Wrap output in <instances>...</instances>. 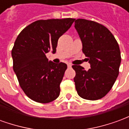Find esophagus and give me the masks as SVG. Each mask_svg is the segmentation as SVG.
Returning <instances> with one entry per match:
<instances>
[{
  "instance_id": "1",
  "label": "esophagus",
  "mask_w": 129,
  "mask_h": 129,
  "mask_svg": "<svg viewBox=\"0 0 129 129\" xmlns=\"http://www.w3.org/2000/svg\"><path fill=\"white\" fill-rule=\"evenodd\" d=\"M71 66H72V64H71V63H68V68H71Z\"/></svg>"
}]
</instances>
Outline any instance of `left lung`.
<instances>
[{"mask_svg":"<svg viewBox=\"0 0 129 129\" xmlns=\"http://www.w3.org/2000/svg\"><path fill=\"white\" fill-rule=\"evenodd\" d=\"M75 27L90 64L87 71L81 66H72L76 73L77 92L85 100H100L111 90L119 75V45L108 28L97 22L79 18L75 21Z\"/></svg>","mask_w":129,"mask_h":129,"instance_id":"left-lung-1","label":"left lung"}]
</instances>
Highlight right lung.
<instances>
[{
	"instance_id": "obj_1",
	"label": "right lung",
	"mask_w": 129,
	"mask_h": 129,
	"mask_svg": "<svg viewBox=\"0 0 129 129\" xmlns=\"http://www.w3.org/2000/svg\"><path fill=\"white\" fill-rule=\"evenodd\" d=\"M75 20H39L25 27L16 39L12 50L13 69L25 94L34 102L46 104L59 97L67 65L48 61L45 54L56 52L59 37Z\"/></svg>"
}]
</instances>
